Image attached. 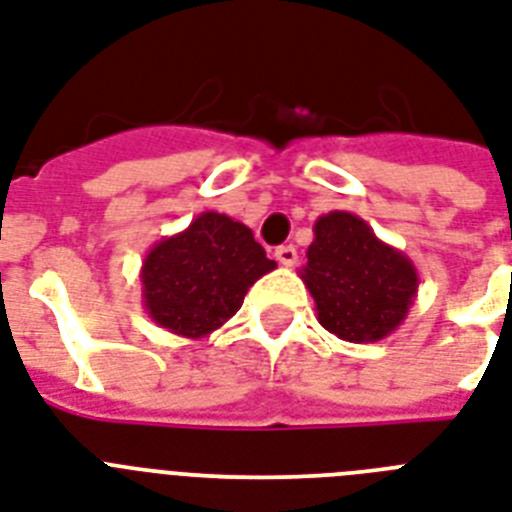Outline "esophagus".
Masks as SVG:
<instances>
[{"label":"esophagus","instance_id":"1","mask_svg":"<svg viewBox=\"0 0 512 512\" xmlns=\"http://www.w3.org/2000/svg\"><path fill=\"white\" fill-rule=\"evenodd\" d=\"M276 260H279L284 268H292V265H297V249L292 247V244H284V247L276 249Z\"/></svg>","mask_w":512,"mask_h":512}]
</instances>
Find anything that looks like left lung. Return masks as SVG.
<instances>
[{"mask_svg": "<svg viewBox=\"0 0 512 512\" xmlns=\"http://www.w3.org/2000/svg\"><path fill=\"white\" fill-rule=\"evenodd\" d=\"M300 279L319 324L348 342H377L404 324L417 297V268L353 212L335 209L313 225Z\"/></svg>", "mask_w": 512, "mask_h": 512, "instance_id": "1", "label": "left lung"}]
</instances>
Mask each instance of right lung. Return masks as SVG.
I'll use <instances>...</instances> for the list:
<instances>
[{
  "mask_svg": "<svg viewBox=\"0 0 512 512\" xmlns=\"http://www.w3.org/2000/svg\"><path fill=\"white\" fill-rule=\"evenodd\" d=\"M273 268L247 225L201 212L185 231L148 249L140 268L143 305L162 329L199 340L223 327L249 287Z\"/></svg>",
  "mask_w": 512,
  "mask_h": 512,
  "instance_id": "right-lung-1",
  "label": "right lung"
}]
</instances>
